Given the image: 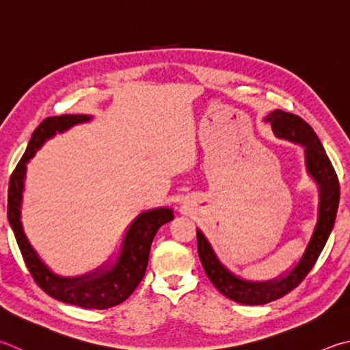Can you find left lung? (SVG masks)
I'll return each mask as SVG.
<instances>
[{
	"mask_svg": "<svg viewBox=\"0 0 350 350\" xmlns=\"http://www.w3.org/2000/svg\"><path fill=\"white\" fill-rule=\"evenodd\" d=\"M265 122L271 124L275 137L303 147L306 173L319 189V208L312 234L298 262L283 274L265 282L247 280L234 274L220 262L205 234L197 230V252L208 278L225 297L241 304L274 301L288 294L308 275L330 236L340 202V185L335 170L312 126L301 118L283 110L271 111Z\"/></svg>",
	"mask_w": 350,
	"mask_h": 350,
	"instance_id": "left-lung-1",
	"label": "left lung"
}]
</instances>
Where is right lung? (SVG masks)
<instances>
[{
  "mask_svg": "<svg viewBox=\"0 0 350 350\" xmlns=\"http://www.w3.org/2000/svg\"><path fill=\"white\" fill-rule=\"evenodd\" d=\"M92 119V114H62L42 120L31 135L27 150L10 176L8 219L24 262L44 292L62 303L84 309H107L125 301L141 283L148 265L153 239L159 228L174 219L173 209L159 206L139 214L126 228L119 250L96 269L76 277H62L49 268L25 236L21 220L24 182L30 159L56 133L61 135L75 125L90 122Z\"/></svg>",
  "mask_w": 350,
  "mask_h": 350,
  "instance_id": "add662e5",
  "label": "right lung"
}]
</instances>
